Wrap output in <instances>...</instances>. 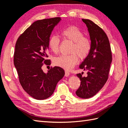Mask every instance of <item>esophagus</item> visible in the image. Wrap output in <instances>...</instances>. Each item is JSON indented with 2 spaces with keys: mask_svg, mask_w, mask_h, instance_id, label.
Returning a JSON list of instances; mask_svg holds the SVG:
<instances>
[{
  "mask_svg": "<svg viewBox=\"0 0 128 128\" xmlns=\"http://www.w3.org/2000/svg\"><path fill=\"white\" fill-rule=\"evenodd\" d=\"M69 75H70L69 72H68L67 70H66V71H65V76H66V77H68V76H69Z\"/></svg>",
  "mask_w": 128,
  "mask_h": 128,
  "instance_id": "esophagus-1",
  "label": "esophagus"
}]
</instances>
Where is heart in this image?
Listing matches in <instances>:
<instances>
[{
  "label": "heart",
  "mask_w": 128,
  "mask_h": 128,
  "mask_svg": "<svg viewBox=\"0 0 128 128\" xmlns=\"http://www.w3.org/2000/svg\"><path fill=\"white\" fill-rule=\"evenodd\" d=\"M62 37L72 42L70 48L72 54H62L54 58V64L66 70H71L78 61V57L84 59L88 56L91 50V42L89 38L84 36L83 32L76 26H70L63 29ZM60 40L56 35H53L48 40V46L54 53L59 52Z\"/></svg>",
  "instance_id": "obj_1"
}]
</instances>
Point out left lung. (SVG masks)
<instances>
[{"mask_svg":"<svg viewBox=\"0 0 128 128\" xmlns=\"http://www.w3.org/2000/svg\"><path fill=\"white\" fill-rule=\"evenodd\" d=\"M82 20L88 28L91 50L80 66V69L88 70V75L85 77L82 73L76 74L81 84L76 94L82 98H89L94 96L107 82L112 55L109 40L104 31L90 20Z\"/></svg>","mask_w":128,"mask_h":128,"instance_id":"8db88e82","label":"left lung"}]
</instances>
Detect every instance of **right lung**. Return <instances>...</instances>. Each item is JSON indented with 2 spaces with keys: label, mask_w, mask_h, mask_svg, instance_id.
I'll list each match as a JSON object with an SVG mask.
<instances>
[{
  "label": "right lung",
  "mask_w": 128,
  "mask_h": 128,
  "mask_svg": "<svg viewBox=\"0 0 128 128\" xmlns=\"http://www.w3.org/2000/svg\"><path fill=\"white\" fill-rule=\"evenodd\" d=\"M61 20L57 17L35 21L21 34L16 41L14 63L19 81L27 93L34 99L50 97L57 83L63 78L62 68H50L47 73L42 69L44 64L50 65L48 56V40L54 27Z\"/></svg>",
  "instance_id": "add662e5"
}]
</instances>
